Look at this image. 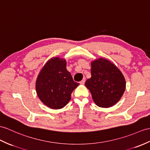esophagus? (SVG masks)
<instances>
[{"instance_id": "1", "label": "esophagus", "mask_w": 150, "mask_h": 150, "mask_svg": "<svg viewBox=\"0 0 150 150\" xmlns=\"http://www.w3.org/2000/svg\"><path fill=\"white\" fill-rule=\"evenodd\" d=\"M85 78H83L81 81H80V84H81V85H84V84H85Z\"/></svg>"}]
</instances>
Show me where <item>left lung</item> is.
<instances>
[{
    "mask_svg": "<svg viewBox=\"0 0 150 150\" xmlns=\"http://www.w3.org/2000/svg\"><path fill=\"white\" fill-rule=\"evenodd\" d=\"M92 76L85 86L92 94L95 104L108 108L122 98L126 88L125 79L120 69L111 62L99 58L91 62Z\"/></svg>",
    "mask_w": 150,
    "mask_h": 150,
    "instance_id": "left-lung-1",
    "label": "left lung"
}]
</instances>
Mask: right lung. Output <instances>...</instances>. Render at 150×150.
Masks as SVG:
<instances>
[{
    "label": "right lung",
    "mask_w": 150,
    "mask_h": 150,
    "mask_svg": "<svg viewBox=\"0 0 150 150\" xmlns=\"http://www.w3.org/2000/svg\"><path fill=\"white\" fill-rule=\"evenodd\" d=\"M64 58L53 57L41 69L35 81L38 96L53 109L63 108L71 100L72 91L79 83L74 81Z\"/></svg>",
    "instance_id": "right-lung-1"
}]
</instances>
